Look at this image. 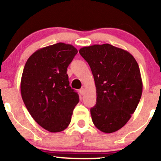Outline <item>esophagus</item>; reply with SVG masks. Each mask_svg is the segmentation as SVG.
Masks as SVG:
<instances>
[{
  "mask_svg": "<svg viewBox=\"0 0 161 161\" xmlns=\"http://www.w3.org/2000/svg\"><path fill=\"white\" fill-rule=\"evenodd\" d=\"M85 92H86V91H85L84 88H82V89L79 90V93H80L81 95H85Z\"/></svg>",
  "mask_w": 161,
  "mask_h": 161,
  "instance_id": "34e87169",
  "label": "esophagus"
}]
</instances>
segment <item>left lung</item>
Instances as JSON below:
<instances>
[{
  "label": "left lung",
  "mask_w": 161,
  "mask_h": 161,
  "mask_svg": "<svg viewBox=\"0 0 161 161\" xmlns=\"http://www.w3.org/2000/svg\"><path fill=\"white\" fill-rule=\"evenodd\" d=\"M79 53L90 66L95 82L92 122L101 132H116L126 124L141 99L138 63L128 51L109 44L82 47Z\"/></svg>",
  "instance_id": "1"
}]
</instances>
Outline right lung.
<instances>
[{"mask_svg":"<svg viewBox=\"0 0 161 161\" xmlns=\"http://www.w3.org/2000/svg\"><path fill=\"white\" fill-rule=\"evenodd\" d=\"M77 53L73 45L60 42L36 51L24 66L22 98L36 123L51 132L67 128L79 101L66 74Z\"/></svg>","mask_w":161,"mask_h":161,"instance_id":"right-lung-1","label":"right lung"}]
</instances>
